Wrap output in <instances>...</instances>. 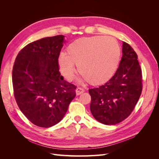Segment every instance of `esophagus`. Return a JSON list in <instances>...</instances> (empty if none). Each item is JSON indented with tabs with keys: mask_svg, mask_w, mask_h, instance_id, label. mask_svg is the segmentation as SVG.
Segmentation results:
<instances>
[{
	"mask_svg": "<svg viewBox=\"0 0 159 159\" xmlns=\"http://www.w3.org/2000/svg\"><path fill=\"white\" fill-rule=\"evenodd\" d=\"M84 91H85V90L82 88H80V87H78L75 90V92H76V95H81V93H83Z\"/></svg>",
	"mask_w": 159,
	"mask_h": 159,
	"instance_id": "obj_1",
	"label": "esophagus"
}]
</instances>
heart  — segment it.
<instances>
[{"label": "heart", "mask_w": 159, "mask_h": 159, "mask_svg": "<svg viewBox=\"0 0 159 159\" xmlns=\"http://www.w3.org/2000/svg\"><path fill=\"white\" fill-rule=\"evenodd\" d=\"M121 50L113 38L102 36L80 38L67 48V54L61 53L57 62L61 73L71 81L78 65L81 80L93 85L107 83L116 72Z\"/></svg>", "instance_id": "obj_1"}]
</instances>
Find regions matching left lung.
I'll list each match as a JSON object with an SVG mask.
<instances>
[{"instance_id": "obj_1", "label": "left lung", "mask_w": 159, "mask_h": 159, "mask_svg": "<svg viewBox=\"0 0 159 159\" xmlns=\"http://www.w3.org/2000/svg\"><path fill=\"white\" fill-rule=\"evenodd\" d=\"M122 52L119 68L113 78L99 88L89 89L91 114L97 121L108 125L128 117L142 92V71L137 54L125 42Z\"/></svg>"}]
</instances>
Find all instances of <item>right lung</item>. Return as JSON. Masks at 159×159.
Listing matches in <instances>:
<instances>
[{"mask_svg":"<svg viewBox=\"0 0 159 159\" xmlns=\"http://www.w3.org/2000/svg\"><path fill=\"white\" fill-rule=\"evenodd\" d=\"M64 36L42 38L18 53L12 69L14 95L30 122L50 127L64 117L75 97L76 86L64 80L57 58Z\"/></svg>","mask_w":159,"mask_h":159,"instance_id":"add662e5","label":"right lung"}]
</instances>
